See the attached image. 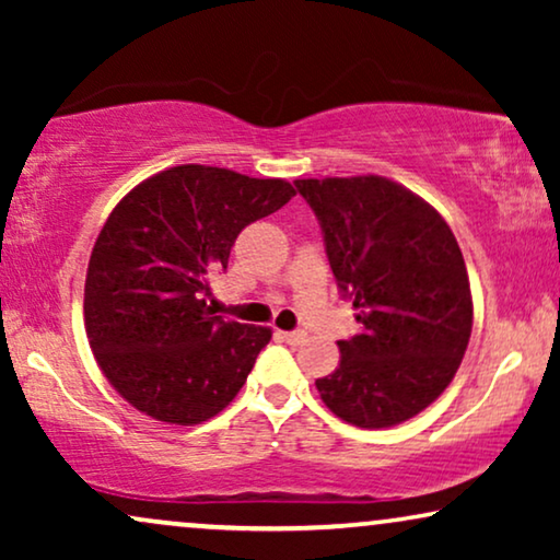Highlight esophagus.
Returning <instances> with one entry per match:
<instances>
[{
	"label": "esophagus",
	"instance_id": "34e87169",
	"mask_svg": "<svg viewBox=\"0 0 560 560\" xmlns=\"http://www.w3.org/2000/svg\"><path fill=\"white\" fill-rule=\"evenodd\" d=\"M280 336H282V339H285L288 343H293V347H298V343L305 341V331H282Z\"/></svg>",
	"mask_w": 560,
	"mask_h": 560
}]
</instances>
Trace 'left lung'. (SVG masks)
Listing matches in <instances>:
<instances>
[{"instance_id": "obj_1", "label": "left lung", "mask_w": 560, "mask_h": 560, "mask_svg": "<svg viewBox=\"0 0 560 560\" xmlns=\"http://www.w3.org/2000/svg\"><path fill=\"white\" fill-rule=\"evenodd\" d=\"M295 188L362 324L339 341V366L316 380L320 400L359 428L402 423L448 387L469 343L471 290L456 236L433 206L380 175Z\"/></svg>"}]
</instances>
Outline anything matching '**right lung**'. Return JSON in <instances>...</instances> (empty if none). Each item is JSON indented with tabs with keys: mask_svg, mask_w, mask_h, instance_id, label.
<instances>
[{
	"mask_svg": "<svg viewBox=\"0 0 560 560\" xmlns=\"http://www.w3.org/2000/svg\"><path fill=\"white\" fill-rule=\"evenodd\" d=\"M295 188L209 165L152 175L117 203L89 259L83 318L98 366L144 416L203 423L226 408L272 331L217 316L209 275Z\"/></svg>",
	"mask_w": 560,
	"mask_h": 560,
	"instance_id": "1",
	"label": "right lung"
}]
</instances>
